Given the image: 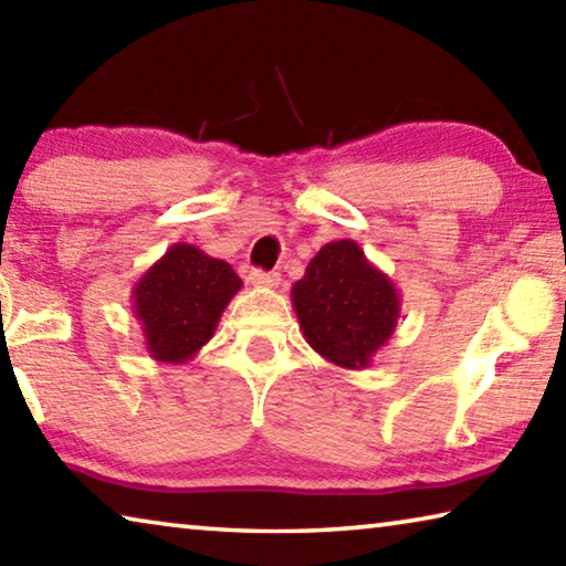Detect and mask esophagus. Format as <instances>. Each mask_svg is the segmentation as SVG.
Segmentation results:
<instances>
[{"instance_id": "obj_1", "label": "esophagus", "mask_w": 566, "mask_h": 566, "mask_svg": "<svg viewBox=\"0 0 566 566\" xmlns=\"http://www.w3.org/2000/svg\"><path fill=\"white\" fill-rule=\"evenodd\" d=\"M250 283L258 285V289H275L277 283H281V275L277 273H268V271H250Z\"/></svg>"}]
</instances>
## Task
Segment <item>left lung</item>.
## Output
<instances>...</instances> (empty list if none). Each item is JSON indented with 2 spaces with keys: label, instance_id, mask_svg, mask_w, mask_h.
<instances>
[{
  "label": "left lung",
  "instance_id": "left-lung-1",
  "mask_svg": "<svg viewBox=\"0 0 566 566\" xmlns=\"http://www.w3.org/2000/svg\"><path fill=\"white\" fill-rule=\"evenodd\" d=\"M291 298L311 348L348 370L370 366L401 316V295L391 277L346 238L318 250Z\"/></svg>",
  "mask_w": 566,
  "mask_h": 566
}]
</instances>
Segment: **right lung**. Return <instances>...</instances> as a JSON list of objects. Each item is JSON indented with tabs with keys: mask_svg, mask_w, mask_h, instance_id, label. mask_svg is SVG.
<instances>
[{
	"mask_svg": "<svg viewBox=\"0 0 566 566\" xmlns=\"http://www.w3.org/2000/svg\"><path fill=\"white\" fill-rule=\"evenodd\" d=\"M243 289L230 263L175 243L140 275L133 313L157 364H185L208 344L233 295Z\"/></svg>",
	"mask_w": 566,
	"mask_h": 566,
	"instance_id": "right-lung-1",
	"label": "right lung"
}]
</instances>
